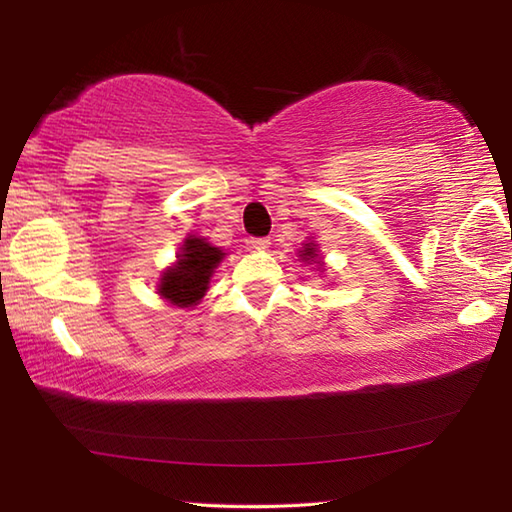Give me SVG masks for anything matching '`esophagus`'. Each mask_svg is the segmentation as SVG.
Segmentation results:
<instances>
[{
	"label": "esophagus",
	"mask_w": 512,
	"mask_h": 512,
	"mask_svg": "<svg viewBox=\"0 0 512 512\" xmlns=\"http://www.w3.org/2000/svg\"><path fill=\"white\" fill-rule=\"evenodd\" d=\"M248 244L253 246V248H257V250H264V248L270 246V237H253Z\"/></svg>",
	"instance_id": "34e87169"
}]
</instances>
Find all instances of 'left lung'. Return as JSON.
Wrapping results in <instances>:
<instances>
[{
    "mask_svg": "<svg viewBox=\"0 0 512 512\" xmlns=\"http://www.w3.org/2000/svg\"><path fill=\"white\" fill-rule=\"evenodd\" d=\"M299 257L303 259V262H314L319 266V270L323 273V264H321V259L317 257V244H312V242H308V244H303V248L299 250Z\"/></svg>",
    "mask_w": 512,
    "mask_h": 512,
    "instance_id": "8db88e82",
    "label": "left lung"
}]
</instances>
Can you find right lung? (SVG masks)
Wrapping results in <instances>:
<instances>
[{"instance_id": "right-lung-1", "label": "right lung", "mask_w": 512, "mask_h": 512, "mask_svg": "<svg viewBox=\"0 0 512 512\" xmlns=\"http://www.w3.org/2000/svg\"><path fill=\"white\" fill-rule=\"evenodd\" d=\"M226 253L211 246L204 237L189 235L184 239L178 262L167 268L160 277L158 295L178 308L198 306L204 292L209 290V281L217 264Z\"/></svg>"}]
</instances>
